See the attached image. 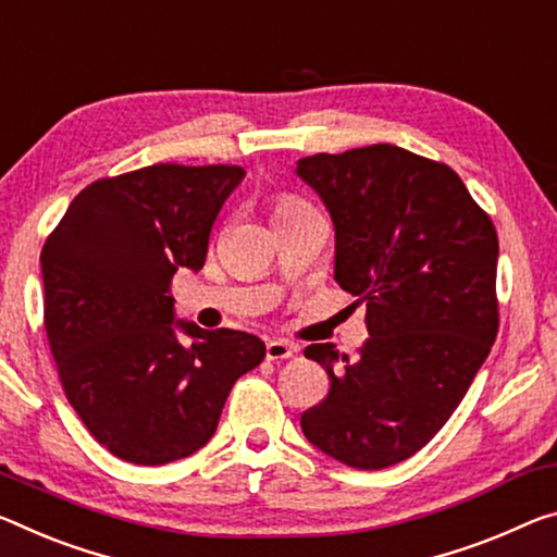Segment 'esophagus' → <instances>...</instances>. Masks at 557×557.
Returning <instances> with one entry per match:
<instances>
[{"instance_id": "esophagus-1", "label": "esophagus", "mask_w": 557, "mask_h": 557, "mask_svg": "<svg viewBox=\"0 0 557 557\" xmlns=\"http://www.w3.org/2000/svg\"><path fill=\"white\" fill-rule=\"evenodd\" d=\"M295 351H297L295 344L282 342V339H270L268 347H264V357L270 361H285V359H293Z\"/></svg>"}]
</instances>
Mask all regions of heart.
Listing matches in <instances>:
<instances>
[{"label": "heart", "instance_id": "heart-1", "mask_svg": "<svg viewBox=\"0 0 557 557\" xmlns=\"http://www.w3.org/2000/svg\"><path fill=\"white\" fill-rule=\"evenodd\" d=\"M299 210H312L307 202L297 200V198H280L275 202V210H272V218H282V215H293L299 213Z\"/></svg>", "mask_w": 557, "mask_h": 557}]
</instances>
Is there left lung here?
<instances>
[{"label": "left lung", "mask_w": 557, "mask_h": 557, "mask_svg": "<svg viewBox=\"0 0 557 557\" xmlns=\"http://www.w3.org/2000/svg\"><path fill=\"white\" fill-rule=\"evenodd\" d=\"M334 225V280L367 302L357 359L310 344L326 399L299 419L314 448L379 471L438 434L496 342L498 235L444 163L376 144L299 158Z\"/></svg>", "instance_id": "obj_1"}]
</instances>
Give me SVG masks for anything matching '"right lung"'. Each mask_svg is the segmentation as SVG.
I'll list each match as a JSON object with an SVG mask.
<instances>
[{"mask_svg":"<svg viewBox=\"0 0 557 557\" xmlns=\"http://www.w3.org/2000/svg\"><path fill=\"white\" fill-rule=\"evenodd\" d=\"M237 165L158 163L96 181L41 250L44 326L61 384L113 456L161 466L213 438L233 384L264 357L237 330L175 317L171 280L206 264Z\"/></svg>","mask_w":557,"mask_h":557,"instance_id":"obj_1","label":"right lung"}]
</instances>
